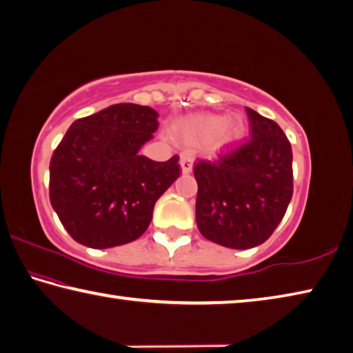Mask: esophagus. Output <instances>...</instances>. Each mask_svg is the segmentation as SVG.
<instances>
[{
	"mask_svg": "<svg viewBox=\"0 0 353 353\" xmlns=\"http://www.w3.org/2000/svg\"><path fill=\"white\" fill-rule=\"evenodd\" d=\"M180 165H181V170L183 173H189L192 172V167H194V157L188 152H184L180 158Z\"/></svg>",
	"mask_w": 353,
	"mask_h": 353,
	"instance_id": "1",
	"label": "esophagus"
}]
</instances>
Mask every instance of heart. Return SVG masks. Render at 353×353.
Listing matches in <instances>:
<instances>
[{"label": "heart", "instance_id": "heart-1", "mask_svg": "<svg viewBox=\"0 0 353 353\" xmlns=\"http://www.w3.org/2000/svg\"><path fill=\"white\" fill-rule=\"evenodd\" d=\"M246 123L242 116L223 117L219 114H194L175 125L178 134L192 142L212 141L217 145H230L242 139Z\"/></svg>", "mask_w": 353, "mask_h": 353}]
</instances>
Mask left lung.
<instances>
[{
	"mask_svg": "<svg viewBox=\"0 0 353 353\" xmlns=\"http://www.w3.org/2000/svg\"><path fill=\"white\" fill-rule=\"evenodd\" d=\"M251 139L219 159L194 167L196 226L203 237L232 250L262 245L293 196V152L274 121L246 108Z\"/></svg>",
	"mask_w": 353,
	"mask_h": 353,
	"instance_id": "left-lung-1",
	"label": "left lung"
}]
</instances>
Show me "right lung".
Returning <instances> with one entry per match:
<instances>
[{"label": "right lung", "instance_id": "add662e5", "mask_svg": "<svg viewBox=\"0 0 353 353\" xmlns=\"http://www.w3.org/2000/svg\"><path fill=\"white\" fill-rule=\"evenodd\" d=\"M158 125L157 111L136 103L71 123L49 163V200L76 242L105 250L145 232L154 203L180 176L176 154L165 163L139 154Z\"/></svg>", "mask_w": 353, "mask_h": 353}]
</instances>
